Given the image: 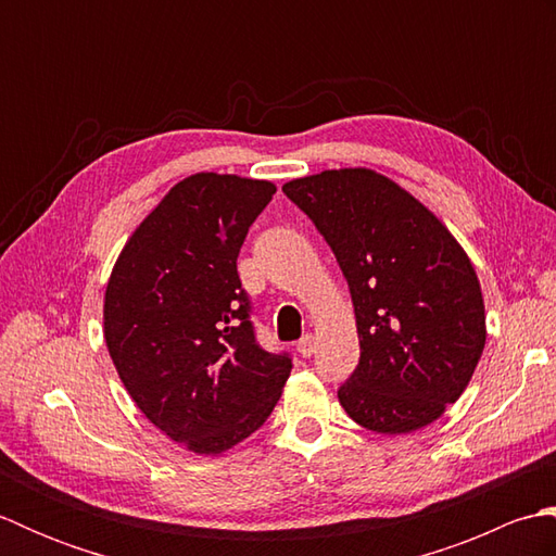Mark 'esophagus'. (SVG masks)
<instances>
[{
	"label": "esophagus",
	"instance_id": "1",
	"mask_svg": "<svg viewBox=\"0 0 556 556\" xmlns=\"http://www.w3.org/2000/svg\"><path fill=\"white\" fill-rule=\"evenodd\" d=\"M296 349H299V353H301L303 358H311L313 353H315V337L313 334H303L301 341L296 344Z\"/></svg>",
	"mask_w": 556,
	"mask_h": 556
}]
</instances>
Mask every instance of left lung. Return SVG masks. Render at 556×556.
<instances>
[{
    "label": "left lung",
    "mask_w": 556,
    "mask_h": 556,
    "mask_svg": "<svg viewBox=\"0 0 556 556\" xmlns=\"http://www.w3.org/2000/svg\"><path fill=\"white\" fill-rule=\"evenodd\" d=\"M349 281L361 361L339 404L361 428L406 434L464 394L488 339L476 267L442 219L384 174L325 169L281 186Z\"/></svg>",
    "instance_id": "8db88e82"
}]
</instances>
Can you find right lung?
Returning a JSON list of instances; mask_svg holds the SVG:
<instances>
[{
  "label": "right lung",
  "mask_w": 556,
  "mask_h": 556,
  "mask_svg": "<svg viewBox=\"0 0 556 556\" xmlns=\"http://www.w3.org/2000/svg\"><path fill=\"white\" fill-rule=\"evenodd\" d=\"M277 193L198 172L128 236L104 289V341L126 392L169 440L217 456L267 420L291 358L257 346L236 257Z\"/></svg>",
  "instance_id": "right-lung-1"
}]
</instances>
